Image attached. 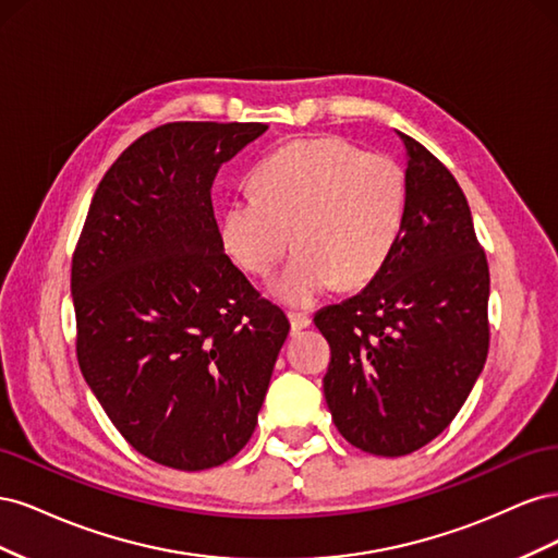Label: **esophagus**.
<instances>
[{"label":"esophagus","mask_w":558,"mask_h":558,"mask_svg":"<svg viewBox=\"0 0 558 558\" xmlns=\"http://www.w3.org/2000/svg\"><path fill=\"white\" fill-rule=\"evenodd\" d=\"M289 320H291L293 332H300L302 328H307L312 324V318L307 314H289Z\"/></svg>","instance_id":"obj_1"}]
</instances>
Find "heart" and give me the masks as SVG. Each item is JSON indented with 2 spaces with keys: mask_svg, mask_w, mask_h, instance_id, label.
I'll list each match as a JSON object with an SVG mask.
<instances>
[{
  "mask_svg": "<svg viewBox=\"0 0 558 558\" xmlns=\"http://www.w3.org/2000/svg\"><path fill=\"white\" fill-rule=\"evenodd\" d=\"M404 174L381 154H363L342 137L300 140L267 156L253 193L234 195L221 218L228 256L267 277L293 246L275 281L286 305L307 307L342 286H363L386 265L404 218Z\"/></svg>",
  "mask_w": 558,
  "mask_h": 558,
  "instance_id": "obj_1",
  "label": "heart"
}]
</instances>
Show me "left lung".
<instances>
[{
    "label": "left lung",
    "mask_w": 558,
    "mask_h": 558,
    "mask_svg": "<svg viewBox=\"0 0 558 558\" xmlns=\"http://www.w3.org/2000/svg\"><path fill=\"white\" fill-rule=\"evenodd\" d=\"M404 144V218L365 289L324 307L330 344L324 396L347 442L404 456L459 414L488 353V265L468 199L416 140Z\"/></svg>",
    "instance_id": "left-lung-1"
}]
</instances>
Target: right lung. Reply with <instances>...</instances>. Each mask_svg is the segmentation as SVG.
I'll use <instances>...</instances> for the list:
<instances>
[{"instance_id": "1", "label": "right lung", "mask_w": 558, "mask_h": 558, "mask_svg": "<svg viewBox=\"0 0 558 558\" xmlns=\"http://www.w3.org/2000/svg\"><path fill=\"white\" fill-rule=\"evenodd\" d=\"M263 123H167L93 195L72 260L76 356L111 424L177 470L230 461L256 430L289 318L226 256L211 183Z\"/></svg>"}]
</instances>
